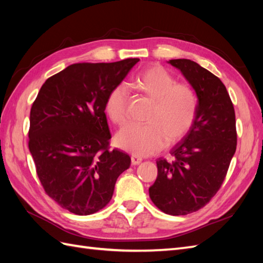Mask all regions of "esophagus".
<instances>
[{
	"label": "esophagus",
	"instance_id": "esophagus-1",
	"mask_svg": "<svg viewBox=\"0 0 263 263\" xmlns=\"http://www.w3.org/2000/svg\"><path fill=\"white\" fill-rule=\"evenodd\" d=\"M142 161V158L141 157H139V156H136V155H133L132 157H131V163H132V165H139Z\"/></svg>",
	"mask_w": 263,
	"mask_h": 263
}]
</instances>
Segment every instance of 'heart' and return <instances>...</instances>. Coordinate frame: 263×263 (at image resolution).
Here are the masks:
<instances>
[{"label":"heart","instance_id":"1","mask_svg":"<svg viewBox=\"0 0 263 263\" xmlns=\"http://www.w3.org/2000/svg\"><path fill=\"white\" fill-rule=\"evenodd\" d=\"M128 87L154 102L144 125L128 124L116 133L115 144L135 155L146 156L177 142L185 137L197 115V95L184 82H176L159 65L142 70L128 82ZM128 90L125 85L111 89L106 99V113L116 124L127 120Z\"/></svg>","mask_w":263,"mask_h":263}]
</instances>
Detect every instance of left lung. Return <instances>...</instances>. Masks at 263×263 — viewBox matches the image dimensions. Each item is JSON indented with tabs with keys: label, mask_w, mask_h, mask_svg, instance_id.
Wrapping results in <instances>:
<instances>
[{
	"label": "left lung",
	"mask_w": 263,
	"mask_h": 263,
	"mask_svg": "<svg viewBox=\"0 0 263 263\" xmlns=\"http://www.w3.org/2000/svg\"><path fill=\"white\" fill-rule=\"evenodd\" d=\"M168 62L197 92V115L191 130L171 150L173 159L156 161L158 176L149 195L165 214L183 216L203 208L220 189L236 150V121L219 78L191 60Z\"/></svg>",
	"instance_id": "1"
}]
</instances>
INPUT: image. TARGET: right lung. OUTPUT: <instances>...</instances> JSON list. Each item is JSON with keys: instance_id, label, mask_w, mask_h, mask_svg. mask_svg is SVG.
<instances>
[{"instance_id": "obj_1", "label": "right lung", "mask_w": 263, "mask_h": 263, "mask_svg": "<svg viewBox=\"0 0 263 263\" xmlns=\"http://www.w3.org/2000/svg\"><path fill=\"white\" fill-rule=\"evenodd\" d=\"M139 59L76 63L49 77L30 109L28 147L46 194L79 216L108 204L117 177L131 164L109 149L105 105Z\"/></svg>"}]
</instances>
